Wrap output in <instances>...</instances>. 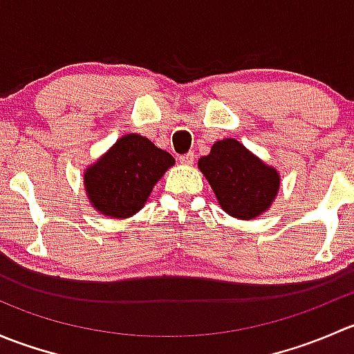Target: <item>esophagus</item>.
<instances>
[{
	"mask_svg": "<svg viewBox=\"0 0 354 354\" xmlns=\"http://www.w3.org/2000/svg\"><path fill=\"white\" fill-rule=\"evenodd\" d=\"M194 159H195L194 152H188V154L180 156V162L185 164V166H192V164H194Z\"/></svg>",
	"mask_w": 354,
	"mask_h": 354,
	"instance_id": "1",
	"label": "esophagus"
}]
</instances>
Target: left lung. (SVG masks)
I'll list each match as a JSON object with an SVG mask.
<instances>
[{
    "label": "left lung",
    "instance_id": "obj_1",
    "mask_svg": "<svg viewBox=\"0 0 354 354\" xmlns=\"http://www.w3.org/2000/svg\"><path fill=\"white\" fill-rule=\"evenodd\" d=\"M221 209L241 221L255 219L270 209L281 187L279 171L234 138H223L198 159Z\"/></svg>",
    "mask_w": 354,
    "mask_h": 354
}]
</instances>
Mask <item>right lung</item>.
I'll list each match as a JSON object with an SVG mask.
<instances>
[{"mask_svg": "<svg viewBox=\"0 0 354 354\" xmlns=\"http://www.w3.org/2000/svg\"><path fill=\"white\" fill-rule=\"evenodd\" d=\"M171 166L174 157L149 138L123 135L84 171L88 203L111 219H128L144 209L152 188Z\"/></svg>", "mask_w": 354, "mask_h": 354, "instance_id": "add662e5", "label": "right lung"}]
</instances>
